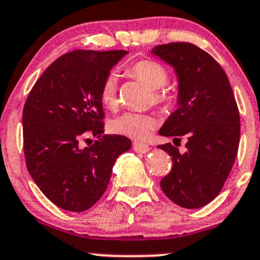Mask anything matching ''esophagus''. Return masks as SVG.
I'll return each instance as SVG.
<instances>
[{
  "instance_id": "34e87169",
  "label": "esophagus",
  "mask_w": 260,
  "mask_h": 260,
  "mask_svg": "<svg viewBox=\"0 0 260 260\" xmlns=\"http://www.w3.org/2000/svg\"><path fill=\"white\" fill-rule=\"evenodd\" d=\"M133 150L136 152H140V153H146L150 151V147H148L146 143H141V142H135L133 143Z\"/></svg>"
}]
</instances>
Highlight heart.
<instances>
[{
  "label": "heart",
  "mask_w": 260,
  "mask_h": 260,
  "mask_svg": "<svg viewBox=\"0 0 260 260\" xmlns=\"http://www.w3.org/2000/svg\"><path fill=\"white\" fill-rule=\"evenodd\" d=\"M127 75L140 80L152 89L153 100L158 104H169L173 94L165 84L169 80L168 70L153 59H141L127 67ZM100 103L107 109H114L118 104V79L114 74H109L103 80L99 89ZM156 119L145 113L125 112L109 122V129L113 133L132 140L143 141L155 131Z\"/></svg>",
  "instance_id": "obj_1"
}]
</instances>
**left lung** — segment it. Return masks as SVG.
Returning <instances> with one entry per match:
<instances>
[{
    "label": "left lung",
    "mask_w": 260,
    "mask_h": 260,
    "mask_svg": "<svg viewBox=\"0 0 260 260\" xmlns=\"http://www.w3.org/2000/svg\"><path fill=\"white\" fill-rule=\"evenodd\" d=\"M152 53L174 67L179 81L178 109L158 135L185 138L186 151L157 146L171 156L173 168L160 186L183 208H200L222 189L238 155L240 115L230 81L217 60L191 43L157 45Z\"/></svg>",
    "instance_id": "1"
}]
</instances>
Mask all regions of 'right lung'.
<instances>
[{
  "label": "right lung",
  "mask_w": 260,
  "mask_h": 260,
  "mask_svg": "<svg viewBox=\"0 0 260 260\" xmlns=\"http://www.w3.org/2000/svg\"><path fill=\"white\" fill-rule=\"evenodd\" d=\"M128 52L72 50L43 72L24 105L26 168L45 197L62 210L84 212L100 200L131 140L104 133L103 80ZM87 135L98 138L81 149ZM89 140V138H87Z\"/></svg>",
  "instance_id": "obj_1"
}]
</instances>
